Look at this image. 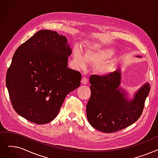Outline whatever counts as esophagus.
<instances>
[{
    "label": "esophagus",
    "instance_id": "34e87169",
    "mask_svg": "<svg viewBox=\"0 0 158 158\" xmlns=\"http://www.w3.org/2000/svg\"><path fill=\"white\" fill-rule=\"evenodd\" d=\"M81 83L84 85H86L88 83V79L85 77H83L81 79Z\"/></svg>",
    "mask_w": 158,
    "mask_h": 158
}]
</instances>
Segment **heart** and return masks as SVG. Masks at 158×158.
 Listing matches in <instances>:
<instances>
[{"mask_svg": "<svg viewBox=\"0 0 158 158\" xmlns=\"http://www.w3.org/2000/svg\"><path fill=\"white\" fill-rule=\"evenodd\" d=\"M110 53L111 52L109 50H89L83 55L77 48H75L73 51V62L77 67L83 68L85 66L86 62L99 63ZM99 71L102 73H106L107 68L105 65H101L99 67Z\"/></svg>", "mask_w": 158, "mask_h": 158, "instance_id": "heart-1", "label": "heart"}]
</instances>
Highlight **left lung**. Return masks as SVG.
Here are the masks:
<instances>
[{"instance_id":"left-lung-1","label":"left lung","mask_w":158,"mask_h":158,"mask_svg":"<svg viewBox=\"0 0 158 158\" xmlns=\"http://www.w3.org/2000/svg\"><path fill=\"white\" fill-rule=\"evenodd\" d=\"M121 78L119 69L106 75H92L90 77L91 96L86 115L90 124L101 132L120 131L132 125L142 114L150 85H144L134 99L128 101L126 92L119 87Z\"/></svg>"}]
</instances>
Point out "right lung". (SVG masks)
Wrapping results in <instances>:
<instances>
[{
	"instance_id": "1",
	"label": "right lung",
	"mask_w": 158,
	"mask_h": 158,
	"mask_svg": "<svg viewBox=\"0 0 158 158\" xmlns=\"http://www.w3.org/2000/svg\"><path fill=\"white\" fill-rule=\"evenodd\" d=\"M67 40L56 31L40 30L13 55L6 86L15 111L32 123L53 120L66 96L81 85V73L67 67L72 53Z\"/></svg>"
}]
</instances>
